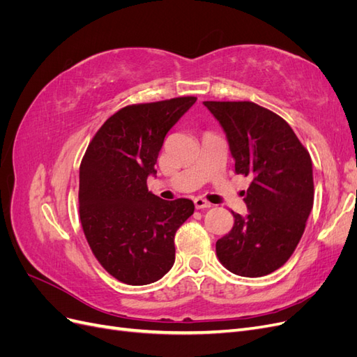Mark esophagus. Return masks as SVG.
I'll return each instance as SVG.
<instances>
[{
  "label": "esophagus",
  "mask_w": 357,
  "mask_h": 357,
  "mask_svg": "<svg viewBox=\"0 0 357 357\" xmlns=\"http://www.w3.org/2000/svg\"><path fill=\"white\" fill-rule=\"evenodd\" d=\"M193 202H195V207L198 210H202V208H210L211 204L208 201H205L204 198H195L193 199Z\"/></svg>",
  "instance_id": "esophagus-1"
}]
</instances>
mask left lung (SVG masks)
Segmentation results:
<instances>
[{"label": "left lung", "mask_w": 357, "mask_h": 357, "mask_svg": "<svg viewBox=\"0 0 357 357\" xmlns=\"http://www.w3.org/2000/svg\"><path fill=\"white\" fill-rule=\"evenodd\" d=\"M222 125L235 172L250 177L243 192L248 214L215 243L231 273L262 277L283 266L305 231L314 201L312 164L283 117L250 101H204Z\"/></svg>", "instance_id": "1"}]
</instances>
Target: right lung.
Returning <instances> with one entry per match:
<instances>
[{"instance_id": "1", "label": "right lung", "mask_w": 357, "mask_h": 357, "mask_svg": "<svg viewBox=\"0 0 357 357\" xmlns=\"http://www.w3.org/2000/svg\"><path fill=\"white\" fill-rule=\"evenodd\" d=\"M195 96L132 104L110 116L80 164L79 213L86 240L119 282H158L174 265V235L195 210L190 199L165 201L147 189V177L165 135L195 104Z\"/></svg>"}]
</instances>
